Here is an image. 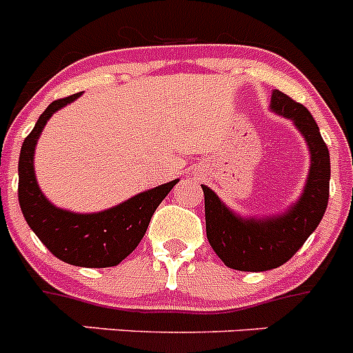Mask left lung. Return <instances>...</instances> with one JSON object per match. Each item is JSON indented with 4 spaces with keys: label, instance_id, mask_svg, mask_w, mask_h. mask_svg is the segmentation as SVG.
Returning a JSON list of instances; mask_svg holds the SVG:
<instances>
[{
    "label": "left lung",
    "instance_id": "left-lung-1",
    "mask_svg": "<svg viewBox=\"0 0 353 353\" xmlns=\"http://www.w3.org/2000/svg\"><path fill=\"white\" fill-rule=\"evenodd\" d=\"M270 109L290 118L310 146V174L297 203L281 215L244 219L233 214L212 189L201 185L208 242L226 267L242 272H263L286 263L316 230L329 203V148L314 118L279 90L272 92Z\"/></svg>",
    "mask_w": 353,
    "mask_h": 353
}]
</instances>
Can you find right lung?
Here are the masks:
<instances>
[{
  "mask_svg": "<svg viewBox=\"0 0 353 353\" xmlns=\"http://www.w3.org/2000/svg\"><path fill=\"white\" fill-rule=\"evenodd\" d=\"M79 95L74 93L51 102L24 139L19 155V205L31 230L56 258L76 267L104 269L118 265L138 248L155 208L179 180L162 183L97 214H74L54 207L40 192L33 154L49 118Z\"/></svg>",
  "mask_w": 353,
  "mask_h": 353,
  "instance_id": "right-lung-1",
  "label": "right lung"
}]
</instances>
